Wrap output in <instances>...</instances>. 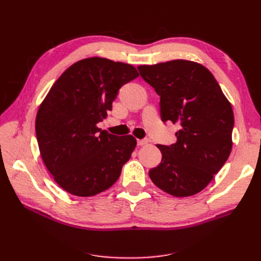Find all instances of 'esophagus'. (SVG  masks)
I'll list each match as a JSON object with an SVG mask.
<instances>
[{
  "label": "esophagus",
  "mask_w": 261,
  "mask_h": 261,
  "mask_svg": "<svg viewBox=\"0 0 261 261\" xmlns=\"http://www.w3.org/2000/svg\"><path fill=\"white\" fill-rule=\"evenodd\" d=\"M147 144H148V140H146V139H138L137 140V145L138 146H145Z\"/></svg>",
  "instance_id": "1"
}]
</instances>
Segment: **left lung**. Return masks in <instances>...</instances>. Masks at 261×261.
<instances>
[{
	"mask_svg": "<svg viewBox=\"0 0 261 261\" xmlns=\"http://www.w3.org/2000/svg\"><path fill=\"white\" fill-rule=\"evenodd\" d=\"M138 70L160 96L161 120L180 126L175 144L156 145L162 160L149 176L172 196L198 194L231 153L234 114L230 101L210 70L196 62L174 60L140 65Z\"/></svg>",
	"mask_w": 261,
	"mask_h": 261,
	"instance_id": "obj_1",
	"label": "left lung"
}]
</instances>
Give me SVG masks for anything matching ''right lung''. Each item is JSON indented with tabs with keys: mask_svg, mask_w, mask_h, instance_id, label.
Returning <instances> with one entry per match:
<instances>
[{
	"mask_svg": "<svg viewBox=\"0 0 261 261\" xmlns=\"http://www.w3.org/2000/svg\"><path fill=\"white\" fill-rule=\"evenodd\" d=\"M138 76L130 64L87 58L69 66L41 102L36 116L39 150L46 169L65 192L94 196L120 177L136 138L117 137L97 124L111 111L118 89Z\"/></svg>",
	"mask_w": 261,
	"mask_h": 261,
	"instance_id": "add662e5",
	"label": "right lung"
}]
</instances>
